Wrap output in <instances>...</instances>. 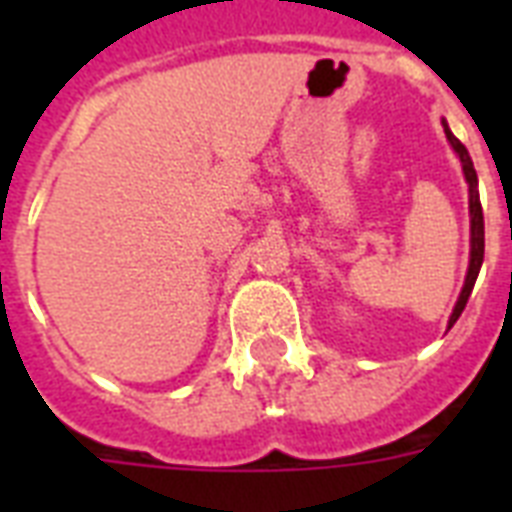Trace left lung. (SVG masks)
<instances>
[{"label": "left lung", "instance_id": "left-lung-1", "mask_svg": "<svg viewBox=\"0 0 512 512\" xmlns=\"http://www.w3.org/2000/svg\"><path fill=\"white\" fill-rule=\"evenodd\" d=\"M444 132L452 148L460 154L462 162V172H465V180H468V191H470V268H468V279H465V287H462V295L454 305L452 319H449V329L457 319H460V313L465 311V305H468V297L473 292V284L478 279V271H481V263H484V212H481V199H478V177L476 170H473V159H470L468 148L462 146L460 140L454 138L452 130L444 124Z\"/></svg>", "mask_w": 512, "mask_h": 512}]
</instances>
